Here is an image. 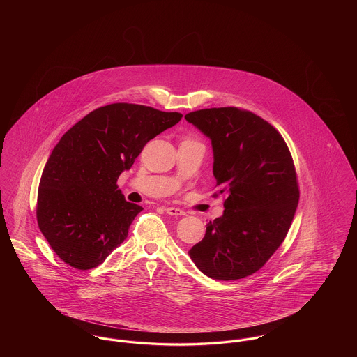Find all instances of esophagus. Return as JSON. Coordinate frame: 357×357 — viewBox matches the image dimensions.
<instances>
[{"mask_svg": "<svg viewBox=\"0 0 357 357\" xmlns=\"http://www.w3.org/2000/svg\"><path fill=\"white\" fill-rule=\"evenodd\" d=\"M165 211L170 215H175V217H182V215H186V213L178 207H166Z\"/></svg>", "mask_w": 357, "mask_h": 357, "instance_id": "1", "label": "esophagus"}]
</instances>
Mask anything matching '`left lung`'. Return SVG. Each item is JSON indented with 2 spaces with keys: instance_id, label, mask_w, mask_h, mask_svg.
I'll list each match as a JSON object with an SVG mask.
<instances>
[{
  "instance_id": "obj_1",
  "label": "left lung",
  "mask_w": 357,
  "mask_h": 357,
  "mask_svg": "<svg viewBox=\"0 0 357 357\" xmlns=\"http://www.w3.org/2000/svg\"><path fill=\"white\" fill-rule=\"evenodd\" d=\"M185 119L211 140L213 174L225 211L206 225L188 255L214 280L231 281L261 269L293 221L300 191L288 146L266 120L236 107L190 112Z\"/></svg>"
}]
</instances>
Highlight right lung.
<instances>
[{
	"label": "right lung",
	"instance_id": "add662e5",
	"mask_svg": "<svg viewBox=\"0 0 357 357\" xmlns=\"http://www.w3.org/2000/svg\"><path fill=\"white\" fill-rule=\"evenodd\" d=\"M182 116L115 102L89 112L61 136L40 179L37 222L66 264L93 269L127 238L143 207L124 199L118 178L147 142Z\"/></svg>",
	"mask_w": 357,
	"mask_h": 357
}]
</instances>
